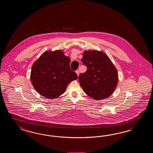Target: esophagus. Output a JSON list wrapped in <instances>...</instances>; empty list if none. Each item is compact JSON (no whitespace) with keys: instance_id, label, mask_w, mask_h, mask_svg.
Segmentation results:
<instances>
[{"instance_id":"esophagus-1","label":"esophagus","mask_w":153,"mask_h":153,"mask_svg":"<svg viewBox=\"0 0 153 153\" xmlns=\"http://www.w3.org/2000/svg\"><path fill=\"white\" fill-rule=\"evenodd\" d=\"M76 74H77L78 76L79 75V71L78 70L76 71Z\"/></svg>"}]
</instances>
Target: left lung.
<instances>
[{"instance_id":"left-lung-1","label":"left lung","mask_w":153,"mask_h":153,"mask_svg":"<svg viewBox=\"0 0 153 153\" xmlns=\"http://www.w3.org/2000/svg\"><path fill=\"white\" fill-rule=\"evenodd\" d=\"M82 61L87 71L79 76L83 91L96 100L108 98L118 83V73L109 57L102 51H84Z\"/></svg>"}]
</instances>
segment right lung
<instances>
[{"label": "right lung", "mask_w": 153, "mask_h": 153, "mask_svg": "<svg viewBox=\"0 0 153 153\" xmlns=\"http://www.w3.org/2000/svg\"><path fill=\"white\" fill-rule=\"evenodd\" d=\"M70 58L62 50L46 51L34 62L31 69V83L36 91L46 98L62 94L68 84L78 79L71 70Z\"/></svg>", "instance_id": "obj_1"}]
</instances>
